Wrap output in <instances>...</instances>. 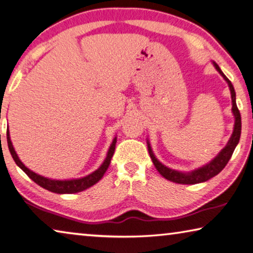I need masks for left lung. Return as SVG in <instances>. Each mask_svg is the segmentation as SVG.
<instances>
[{"mask_svg": "<svg viewBox=\"0 0 253 253\" xmlns=\"http://www.w3.org/2000/svg\"><path fill=\"white\" fill-rule=\"evenodd\" d=\"M213 64L217 72L220 73L222 77L226 81L227 85H229L230 90H231L232 112H233V115L235 118L233 133H232L231 138L226 146L222 149L220 154L215 157L212 161H210L209 164H206L205 166H203V167L195 169V170H193L190 172H180V171L173 170V169L166 167L165 165L161 164L160 161L156 158L154 152H152L150 143H149V141H147L149 155H150V158L152 160V163H154L156 169L159 171L161 176L165 177L166 179L173 181V183L194 185V184H198V183H204V181L211 179L212 177L216 176L218 172H221L223 170V168L225 167L226 164L229 163V160L231 159L232 155H233L235 147H237V144L239 143L240 135H241V115H240V111L237 106V102H235V90H234L233 85H232V83L230 82L229 78H227L224 74H223L221 68L218 67V65L216 63H213Z\"/></svg>", "mask_w": 253, "mask_h": 253, "instance_id": "obj_1", "label": "left lung"}]
</instances>
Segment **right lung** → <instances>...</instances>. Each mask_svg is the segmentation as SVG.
<instances>
[{
  "mask_svg": "<svg viewBox=\"0 0 253 253\" xmlns=\"http://www.w3.org/2000/svg\"><path fill=\"white\" fill-rule=\"evenodd\" d=\"M6 139H7V146H9V150L11 152V156L13 160L15 161V164L19 166L22 170L27 173V175L31 178V179L35 181L36 184H38L41 187L49 190V192L56 193V194H74V193H78V192H83V190L89 188L90 186H93L94 184H96L97 181L101 179V178L104 176L105 171L109 168L110 163L112 157H113L114 150H115V143H117V136L113 139L112 141L109 151H107L106 158L103 161V164L101 165L97 170H95L94 172L89 173V175L78 178V179H68V180H56V179H50V178H45L43 176H40L38 173L33 172L30 169L27 168L24 166L21 160L19 159L18 155L13 148V144L11 142L10 139V132H9V126H7L6 130Z\"/></svg>",
  "mask_w": 253,
  "mask_h": 253,
  "instance_id": "right-lung-1",
  "label": "right lung"
}]
</instances>
